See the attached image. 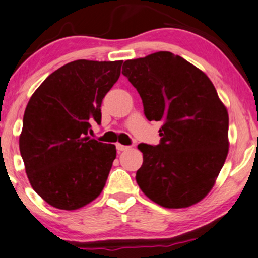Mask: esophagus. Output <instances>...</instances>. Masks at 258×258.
I'll return each instance as SVG.
<instances>
[{"instance_id": "obj_1", "label": "esophagus", "mask_w": 258, "mask_h": 258, "mask_svg": "<svg viewBox=\"0 0 258 258\" xmlns=\"http://www.w3.org/2000/svg\"><path fill=\"white\" fill-rule=\"evenodd\" d=\"M116 149H118V151H126V150H128V146L122 145V144H116Z\"/></svg>"}]
</instances>
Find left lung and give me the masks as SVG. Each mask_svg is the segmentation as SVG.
I'll list each match as a JSON object with an SVG mask.
<instances>
[{"mask_svg": "<svg viewBox=\"0 0 258 258\" xmlns=\"http://www.w3.org/2000/svg\"><path fill=\"white\" fill-rule=\"evenodd\" d=\"M122 75L142 97L146 119L163 121L158 145H138L139 188L165 208L197 204L213 188L229 152V114L213 83L168 51L126 60Z\"/></svg>", "mask_w": 258, "mask_h": 258, "instance_id": "1", "label": "left lung"}]
</instances>
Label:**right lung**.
<instances>
[{
  "mask_svg": "<svg viewBox=\"0 0 258 258\" xmlns=\"http://www.w3.org/2000/svg\"><path fill=\"white\" fill-rule=\"evenodd\" d=\"M122 60L78 59L52 73L29 99L19 139L26 174L51 206L73 211L99 197L116 157L113 144L91 139L101 103Z\"/></svg>",
  "mask_w": 258,
  "mask_h": 258,
  "instance_id": "add662e5",
  "label": "right lung"
}]
</instances>
